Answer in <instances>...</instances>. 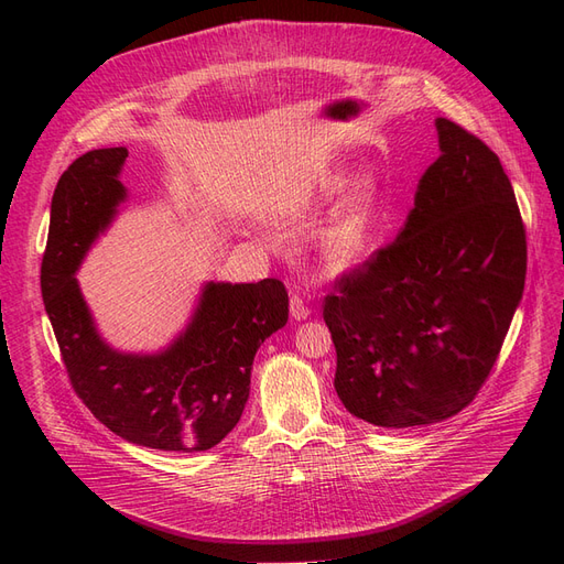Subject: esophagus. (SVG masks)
I'll use <instances>...</instances> for the list:
<instances>
[{
    "instance_id": "esophagus-1",
    "label": "esophagus",
    "mask_w": 564,
    "mask_h": 564,
    "mask_svg": "<svg viewBox=\"0 0 564 564\" xmlns=\"http://www.w3.org/2000/svg\"><path fill=\"white\" fill-rule=\"evenodd\" d=\"M289 311H292V317H294V319H299V322L311 317L308 303L303 301V296H301V294H292V299H289Z\"/></svg>"
}]
</instances>
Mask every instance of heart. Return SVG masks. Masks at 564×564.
<instances>
[{
  "label": "heart",
  "mask_w": 564,
  "mask_h": 564,
  "mask_svg": "<svg viewBox=\"0 0 564 564\" xmlns=\"http://www.w3.org/2000/svg\"><path fill=\"white\" fill-rule=\"evenodd\" d=\"M350 183L346 172H336L327 181V191L340 193ZM381 224V193L373 178L365 176L355 181L344 193L334 209L324 216L313 235V249L319 263L340 272L355 268L371 251L373 235Z\"/></svg>",
  "instance_id": "b5f03b06"
}]
</instances>
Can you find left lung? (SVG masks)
<instances>
[{
	"label": "left lung",
	"mask_w": 564,
	"mask_h": 564,
	"mask_svg": "<svg viewBox=\"0 0 564 564\" xmlns=\"http://www.w3.org/2000/svg\"><path fill=\"white\" fill-rule=\"evenodd\" d=\"M435 127L440 158L421 176L406 224L324 299L338 398L383 429L468 406L524 289L527 237L499 158L445 117Z\"/></svg>",
	"instance_id": "left-lung-1"
}]
</instances>
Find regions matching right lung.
<instances>
[{
	"instance_id": "right-lung-1",
	"label": "right lung",
	"mask_w": 564,
	"mask_h": 564,
	"mask_svg": "<svg viewBox=\"0 0 564 564\" xmlns=\"http://www.w3.org/2000/svg\"><path fill=\"white\" fill-rule=\"evenodd\" d=\"M127 148L91 150L61 176L42 259L44 308L77 398L106 429L150 449L204 452L240 421L256 350L286 324L289 296L272 278L207 282L172 346L152 355L110 348L75 272L127 199Z\"/></svg>"
}]
</instances>
